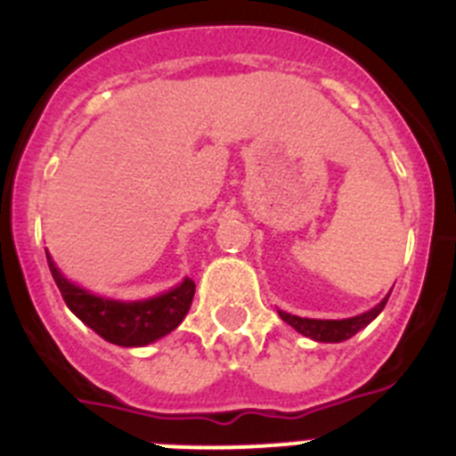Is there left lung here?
I'll use <instances>...</instances> for the list:
<instances>
[{"label":"left lung","instance_id":"obj_1","mask_svg":"<svg viewBox=\"0 0 456 456\" xmlns=\"http://www.w3.org/2000/svg\"><path fill=\"white\" fill-rule=\"evenodd\" d=\"M388 297H386L381 304L374 305L372 310L363 313V315L349 317V320H308V317L289 315V313H283V310H278V315H281V320L283 322H288L292 329H297L301 336L313 338V340L317 342H342V340H349L352 336H356L361 329H365V326H368L370 322H372L381 310H384Z\"/></svg>","mask_w":456,"mask_h":456}]
</instances>
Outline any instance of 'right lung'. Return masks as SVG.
Masks as SVG:
<instances>
[{"mask_svg": "<svg viewBox=\"0 0 456 456\" xmlns=\"http://www.w3.org/2000/svg\"><path fill=\"white\" fill-rule=\"evenodd\" d=\"M47 265H50L52 278H54L56 288L61 289L68 308L100 338L120 345V347H143V345H151L171 333L173 329H178L191 305L193 292H196V283L191 278H184L178 288L152 297V299H104V297H95L79 285L70 283L56 269L50 253H47Z\"/></svg>", "mask_w": 456, "mask_h": 456, "instance_id": "right-lung-1", "label": "right lung"}]
</instances>
